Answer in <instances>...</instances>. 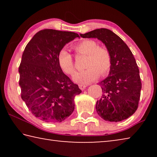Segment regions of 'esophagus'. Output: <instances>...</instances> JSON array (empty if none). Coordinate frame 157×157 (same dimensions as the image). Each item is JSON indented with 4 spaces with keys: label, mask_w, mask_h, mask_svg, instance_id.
<instances>
[{
    "label": "esophagus",
    "mask_w": 157,
    "mask_h": 157,
    "mask_svg": "<svg viewBox=\"0 0 157 157\" xmlns=\"http://www.w3.org/2000/svg\"><path fill=\"white\" fill-rule=\"evenodd\" d=\"M86 85H84V84H79V88L81 90H82V91H83V90H84L85 89H86Z\"/></svg>",
    "instance_id": "obj_1"
}]
</instances>
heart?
Here are the masks:
<instances>
[{
    "mask_svg": "<svg viewBox=\"0 0 157 157\" xmlns=\"http://www.w3.org/2000/svg\"><path fill=\"white\" fill-rule=\"evenodd\" d=\"M78 55H86L84 71L74 74L73 79L79 84H89L96 79L100 75H105L109 72L112 58L107 48L99 46L93 39H83L73 46ZM58 63L63 73L72 75L75 71L73 56L65 48L61 49L57 55Z\"/></svg>",
    "mask_w": 157,
    "mask_h": 157,
    "instance_id": "obj_1",
    "label": "heart"
}]
</instances>
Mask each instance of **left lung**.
I'll return each instance as SVG.
<instances>
[{"label":"left lung","instance_id":"left-lung-1","mask_svg":"<svg viewBox=\"0 0 157 157\" xmlns=\"http://www.w3.org/2000/svg\"><path fill=\"white\" fill-rule=\"evenodd\" d=\"M80 36L102 41L112 58L109 75L100 82L102 95L95 106L98 114L107 121L125 120L137 110L142 87L132 51L123 39L108 29H96Z\"/></svg>","mask_w":157,"mask_h":157}]
</instances>
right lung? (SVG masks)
I'll return each mask as SVG.
<instances>
[{
	"label": "right lung",
	"mask_w": 157,
	"mask_h": 157,
	"mask_svg": "<svg viewBox=\"0 0 157 157\" xmlns=\"http://www.w3.org/2000/svg\"><path fill=\"white\" fill-rule=\"evenodd\" d=\"M78 34L44 29L34 34L22 55L18 68L21 98L31 113L46 123H58L71 115L74 98L82 91L66 75L57 55Z\"/></svg>",
	"instance_id": "obj_1"
}]
</instances>
